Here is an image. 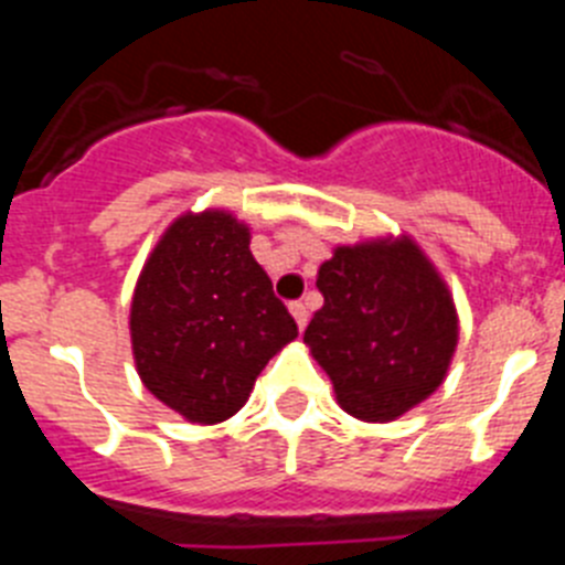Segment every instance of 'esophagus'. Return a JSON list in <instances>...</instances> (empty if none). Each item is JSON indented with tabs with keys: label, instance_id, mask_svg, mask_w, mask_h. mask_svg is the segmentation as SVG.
I'll return each instance as SVG.
<instances>
[{
	"label": "esophagus",
	"instance_id": "1",
	"mask_svg": "<svg viewBox=\"0 0 565 565\" xmlns=\"http://www.w3.org/2000/svg\"><path fill=\"white\" fill-rule=\"evenodd\" d=\"M288 311H291V317H294V322H297L299 331H306V326H308V308L302 306V302H291V306H288Z\"/></svg>",
	"mask_w": 565,
	"mask_h": 565
}]
</instances>
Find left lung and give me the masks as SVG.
Returning a JSON list of instances; mask_svg holds the SVG:
<instances>
[{
  "label": "left lung",
  "instance_id": "1",
  "mask_svg": "<svg viewBox=\"0 0 565 565\" xmlns=\"http://www.w3.org/2000/svg\"><path fill=\"white\" fill-rule=\"evenodd\" d=\"M317 288L326 306L306 342L351 416L391 422L444 382L458 342L456 308L413 243L337 248Z\"/></svg>",
  "mask_w": 565,
  "mask_h": 565
}]
</instances>
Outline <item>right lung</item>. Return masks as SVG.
Here are the masks:
<instances>
[{"label": "right lung", "mask_w": 565, "mask_h": 565, "mask_svg": "<svg viewBox=\"0 0 565 565\" xmlns=\"http://www.w3.org/2000/svg\"><path fill=\"white\" fill-rule=\"evenodd\" d=\"M129 328L147 391L198 424L234 416L268 359L297 337L248 252V228L226 212L169 226L138 279Z\"/></svg>", "instance_id": "obj_1"}]
</instances>
